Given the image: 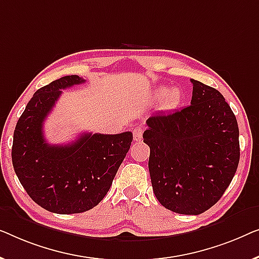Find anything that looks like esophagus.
Returning a JSON list of instances; mask_svg holds the SVG:
<instances>
[{"mask_svg":"<svg viewBox=\"0 0 259 259\" xmlns=\"http://www.w3.org/2000/svg\"><path fill=\"white\" fill-rule=\"evenodd\" d=\"M143 129L141 128V126H137V128H135V130L133 131V136H134V141L136 142H141L142 141V137H143Z\"/></svg>","mask_w":259,"mask_h":259,"instance_id":"obj_1","label":"esophagus"}]
</instances>
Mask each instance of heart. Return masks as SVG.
<instances>
[{"instance_id": "heart-1", "label": "heart", "mask_w": 259, "mask_h": 259, "mask_svg": "<svg viewBox=\"0 0 259 259\" xmlns=\"http://www.w3.org/2000/svg\"><path fill=\"white\" fill-rule=\"evenodd\" d=\"M154 97H155V100H157V101L164 100L165 108L174 109L181 103L182 95H181L180 89L174 88L169 92V89L162 87V88H158L157 90H156L154 94Z\"/></svg>"}]
</instances>
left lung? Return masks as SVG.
I'll return each mask as SVG.
<instances>
[{
	"mask_svg": "<svg viewBox=\"0 0 259 259\" xmlns=\"http://www.w3.org/2000/svg\"><path fill=\"white\" fill-rule=\"evenodd\" d=\"M189 107L147 119L152 190L163 206L199 214L220 201L239 162V130L218 90L191 79Z\"/></svg>",
	"mask_w": 259,
	"mask_h": 259,
	"instance_id": "obj_1",
	"label": "left lung"
}]
</instances>
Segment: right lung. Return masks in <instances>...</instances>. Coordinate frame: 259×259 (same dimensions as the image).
Listing matches in <instances>:
<instances>
[{
    "mask_svg": "<svg viewBox=\"0 0 259 259\" xmlns=\"http://www.w3.org/2000/svg\"><path fill=\"white\" fill-rule=\"evenodd\" d=\"M85 81L64 76L34 94L14 131L12 159L22 187L35 203L50 212H84L96 206L110 189L129 151L133 134H82L69 144L52 145L43 123L61 90Z\"/></svg>",
    "mask_w": 259,
    "mask_h": 259,
    "instance_id": "right-lung-1",
    "label": "right lung"
}]
</instances>
